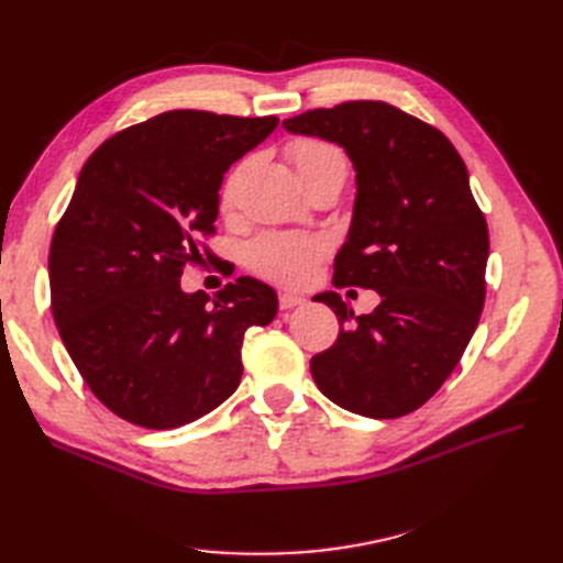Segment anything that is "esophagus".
Masks as SVG:
<instances>
[{
	"label": "esophagus",
	"mask_w": 563,
	"mask_h": 563,
	"mask_svg": "<svg viewBox=\"0 0 563 563\" xmlns=\"http://www.w3.org/2000/svg\"><path fill=\"white\" fill-rule=\"evenodd\" d=\"M300 305H305V298L302 296H296V294H279V308L282 310H294V308H300Z\"/></svg>",
	"instance_id": "obj_1"
}]
</instances>
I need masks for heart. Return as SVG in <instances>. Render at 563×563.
<instances>
[{
  "mask_svg": "<svg viewBox=\"0 0 563 563\" xmlns=\"http://www.w3.org/2000/svg\"><path fill=\"white\" fill-rule=\"evenodd\" d=\"M291 159L298 168V174H310L317 168H338V172H347V164L343 152L338 147L321 143L314 139H300L288 147ZM234 183L236 178L230 176L220 192V201L223 207H230L234 199ZM329 244L319 234H302V232H265L258 240H253L246 261L249 267L258 275L286 284V286H300L310 282L319 261L327 255Z\"/></svg>",
  "mask_w": 563,
  "mask_h": 563,
  "instance_id": "obj_1",
  "label": "heart"
}]
</instances>
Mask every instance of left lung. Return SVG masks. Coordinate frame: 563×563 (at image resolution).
I'll list each match as a JSON object with an SVG mask.
<instances>
[{
    "label": "left lung",
    "mask_w": 563,
    "mask_h": 563,
    "mask_svg": "<svg viewBox=\"0 0 563 563\" xmlns=\"http://www.w3.org/2000/svg\"><path fill=\"white\" fill-rule=\"evenodd\" d=\"M284 129L345 150L356 195L333 284L380 296L362 317L335 291L312 298L340 323L312 378L345 411L411 413L451 376L484 308L488 228L467 166L444 133L383 100L310 110Z\"/></svg>",
    "instance_id": "left-lung-1"
}]
</instances>
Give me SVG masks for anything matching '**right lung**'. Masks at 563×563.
I'll use <instances>...</instances> for the list:
<instances>
[{"label": "right lung", "mask_w": 563, "mask_h": 563, "mask_svg": "<svg viewBox=\"0 0 563 563\" xmlns=\"http://www.w3.org/2000/svg\"><path fill=\"white\" fill-rule=\"evenodd\" d=\"M277 124L172 110L84 164L51 242V310L81 378L119 418L174 430L240 387L244 333L275 319V288L240 277L211 300L185 294L180 275L201 261L195 236L213 232L228 168Z\"/></svg>", "instance_id": "1"}]
</instances>
